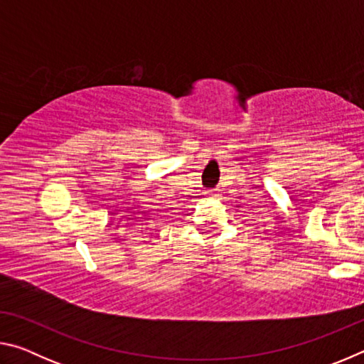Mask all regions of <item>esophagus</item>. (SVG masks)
I'll return each instance as SVG.
<instances>
[{
  "label": "esophagus",
  "instance_id": "esophagus-1",
  "mask_svg": "<svg viewBox=\"0 0 364 364\" xmlns=\"http://www.w3.org/2000/svg\"><path fill=\"white\" fill-rule=\"evenodd\" d=\"M205 194H207L208 197H218V193H217V189H208Z\"/></svg>",
  "mask_w": 364,
  "mask_h": 364
}]
</instances>
